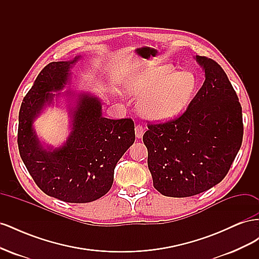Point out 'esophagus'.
Listing matches in <instances>:
<instances>
[{
	"mask_svg": "<svg viewBox=\"0 0 259 259\" xmlns=\"http://www.w3.org/2000/svg\"><path fill=\"white\" fill-rule=\"evenodd\" d=\"M135 134H136L137 138H142L144 136V127H143V125H140V124L136 125Z\"/></svg>",
	"mask_w": 259,
	"mask_h": 259,
	"instance_id": "1",
	"label": "esophagus"
}]
</instances>
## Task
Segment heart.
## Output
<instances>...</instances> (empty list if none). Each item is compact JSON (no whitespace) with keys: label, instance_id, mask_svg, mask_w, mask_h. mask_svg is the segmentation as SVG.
<instances>
[{"label":"heart","instance_id":"obj_1","mask_svg":"<svg viewBox=\"0 0 259 259\" xmlns=\"http://www.w3.org/2000/svg\"><path fill=\"white\" fill-rule=\"evenodd\" d=\"M195 79L190 72H176L171 65L145 70L130 83L139 100V110L148 119L167 120L182 112L193 95Z\"/></svg>","mask_w":259,"mask_h":259}]
</instances>
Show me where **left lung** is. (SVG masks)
Returning <instances> with one entry per match:
<instances>
[{
	"mask_svg": "<svg viewBox=\"0 0 259 259\" xmlns=\"http://www.w3.org/2000/svg\"><path fill=\"white\" fill-rule=\"evenodd\" d=\"M205 81L180 114L148 122L143 140L153 187L165 197L204 192L228 174L243 139L242 107L224 69L197 56Z\"/></svg>",
	"mask_w": 259,
	"mask_h": 259,
	"instance_id": "8db88e82",
	"label": "left lung"
}]
</instances>
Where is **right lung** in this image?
I'll use <instances>...</instances> for the list:
<instances>
[{
  "instance_id": "right-lung-1",
  "label": "right lung",
  "mask_w": 259,
  "mask_h": 259,
  "mask_svg": "<svg viewBox=\"0 0 259 259\" xmlns=\"http://www.w3.org/2000/svg\"><path fill=\"white\" fill-rule=\"evenodd\" d=\"M75 60L51 62L38 73L20 107L17 143L21 160L44 193L69 203H88L110 190L117 161L135 142V125L131 117H104L96 97L80 95L67 144L55 150L41 146L33 119L52 101L50 92L64 88Z\"/></svg>"
}]
</instances>
